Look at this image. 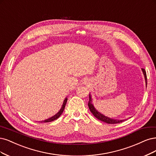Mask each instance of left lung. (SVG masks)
Listing matches in <instances>:
<instances>
[{"instance_id": "1", "label": "left lung", "mask_w": 156, "mask_h": 156, "mask_svg": "<svg viewBox=\"0 0 156 156\" xmlns=\"http://www.w3.org/2000/svg\"><path fill=\"white\" fill-rule=\"evenodd\" d=\"M142 72L143 73L144 76V79H145V83H146V87L147 85V73H146V71L145 69L142 68ZM88 107H89V109L90 110V112L92 113L93 115L97 118V119H98L99 120L101 121H103L105 122L108 123V124H117V123H119V122H122V121H124V119H112V118H110L107 116H105V115L102 114L101 113H100L99 112H98L95 109V108L94 107V105L92 104V98H91V95L89 94V101H88Z\"/></svg>"}]
</instances>
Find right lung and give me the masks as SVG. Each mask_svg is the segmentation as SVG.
Returning <instances> with one entry per match:
<instances>
[{"instance_id": "1", "label": "right lung", "mask_w": 156, "mask_h": 156, "mask_svg": "<svg viewBox=\"0 0 156 156\" xmlns=\"http://www.w3.org/2000/svg\"><path fill=\"white\" fill-rule=\"evenodd\" d=\"M67 100H68V98H66L65 99H64V102H63V104H62V106H61V108L60 110L58 111L55 115H54L51 117H50V118H48V119H46V120H44V121H40V122H51V121H54V120L58 119V118L59 117L61 116V115L62 114V112H63V111H64V108H65V105H66V104Z\"/></svg>"}]
</instances>
